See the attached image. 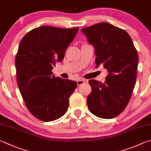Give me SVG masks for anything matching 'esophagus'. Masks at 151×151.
Returning <instances> with one entry per match:
<instances>
[{
	"label": "esophagus",
	"instance_id": "esophagus-1",
	"mask_svg": "<svg viewBox=\"0 0 151 151\" xmlns=\"http://www.w3.org/2000/svg\"><path fill=\"white\" fill-rule=\"evenodd\" d=\"M86 81H85V80H78V81H77V83H78V86H81V85H83V84L85 83Z\"/></svg>",
	"mask_w": 151,
	"mask_h": 151
}]
</instances>
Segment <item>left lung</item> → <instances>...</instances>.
I'll use <instances>...</instances> for the list:
<instances>
[{"instance_id":"8db88e82","label":"left lung","mask_w":151,"mask_h":151,"mask_svg":"<svg viewBox=\"0 0 151 151\" xmlns=\"http://www.w3.org/2000/svg\"><path fill=\"white\" fill-rule=\"evenodd\" d=\"M93 45L97 68L108 71L104 83L90 80L87 104L91 113L103 119L117 117L130 101L136 82L138 54L125 30L106 22L81 29Z\"/></svg>"}]
</instances>
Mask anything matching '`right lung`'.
Instances as JSON below:
<instances>
[{"instance_id": "1", "label": "right lung", "mask_w": 151, "mask_h": 151, "mask_svg": "<svg viewBox=\"0 0 151 151\" xmlns=\"http://www.w3.org/2000/svg\"><path fill=\"white\" fill-rule=\"evenodd\" d=\"M78 30L40 26L20 42L16 55L18 86L26 107L40 120H56L68 111L77 83L55 78L52 70L63 60Z\"/></svg>"}]
</instances>
